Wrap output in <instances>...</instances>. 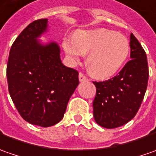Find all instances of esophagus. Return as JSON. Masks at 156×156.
Returning <instances> with one entry per match:
<instances>
[{
	"label": "esophagus",
	"mask_w": 156,
	"mask_h": 156,
	"mask_svg": "<svg viewBox=\"0 0 156 156\" xmlns=\"http://www.w3.org/2000/svg\"><path fill=\"white\" fill-rule=\"evenodd\" d=\"M78 79H79V81L80 82H85V81H88V78H86L84 75H83V73H79V75H78Z\"/></svg>",
	"instance_id": "1"
}]
</instances>
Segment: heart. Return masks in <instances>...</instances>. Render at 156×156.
<instances>
[{"label": "heart", "mask_w": 156, "mask_h": 156, "mask_svg": "<svg viewBox=\"0 0 156 156\" xmlns=\"http://www.w3.org/2000/svg\"><path fill=\"white\" fill-rule=\"evenodd\" d=\"M62 47L73 63L79 62L88 53L89 70L99 79L112 78L119 73L129 53L126 37L105 28L79 30L74 36L64 38Z\"/></svg>", "instance_id": "heart-1"}]
</instances>
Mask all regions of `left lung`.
I'll list each match as a JSON object with an SVG mask.
<instances>
[{"mask_svg":"<svg viewBox=\"0 0 156 156\" xmlns=\"http://www.w3.org/2000/svg\"><path fill=\"white\" fill-rule=\"evenodd\" d=\"M130 60L118 75L105 82H93L97 93L93 101L96 122L106 129L122 126L136 115L147 90V55L133 34Z\"/></svg>","mask_w":156,"mask_h":156,"instance_id":"obj_1","label":"left lung"}]
</instances>
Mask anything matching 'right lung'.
I'll list each match as a JSON object with an SVG mask.
<instances>
[{"instance_id":"obj_1","label":"right lung","mask_w":156,"mask_h":156,"mask_svg":"<svg viewBox=\"0 0 156 156\" xmlns=\"http://www.w3.org/2000/svg\"><path fill=\"white\" fill-rule=\"evenodd\" d=\"M47 31V19L30 23L11 46L7 66L9 94L20 115L41 127L61 121L79 83L78 72L62 64L58 43L39 40Z\"/></svg>"}]
</instances>
